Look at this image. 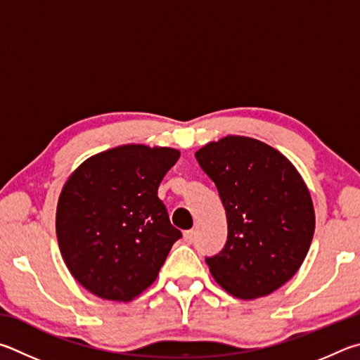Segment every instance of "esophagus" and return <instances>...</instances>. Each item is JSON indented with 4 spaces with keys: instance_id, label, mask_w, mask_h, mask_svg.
<instances>
[{
    "instance_id": "esophagus-1",
    "label": "esophagus",
    "mask_w": 360,
    "mask_h": 360,
    "mask_svg": "<svg viewBox=\"0 0 360 360\" xmlns=\"http://www.w3.org/2000/svg\"><path fill=\"white\" fill-rule=\"evenodd\" d=\"M193 238H194V231H193V229L184 232V240H185L186 243H191Z\"/></svg>"
}]
</instances>
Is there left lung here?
<instances>
[{
  "label": "left lung",
  "instance_id": "obj_1",
  "mask_svg": "<svg viewBox=\"0 0 360 360\" xmlns=\"http://www.w3.org/2000/svg\"><path fill=\"white\" fill-rule=\"evenodd\" d=\"M196 160L217 185L228 218V242L207 257L226 292L242 300L272 294L300 269L314 234V207L299 170L253 137L226 136Z\"/></svg>",
  "mask_w": 360,
  "mask_h": 360
}]
</instances>
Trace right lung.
I'll return each mask as SVG.
<instances>
[{
	"instance_id": "right-lung-1",
	"label": "right lung",
	"mask_w": 360,
	"mask_h": 360,
	"mask_svg": "<svg viewBox=\"0 0 360 360\" xmlns=\"http://www.w3.org/2000/svg\"><path fill=\"white\" fill-rule=\"evenodd\" d=\"M179 158L169 147L120 145L68 176L56 205V238L68 270L86 291L129 302L153 285L181 237L158 198Z\"/></svg>"
}]
</instances>
